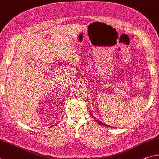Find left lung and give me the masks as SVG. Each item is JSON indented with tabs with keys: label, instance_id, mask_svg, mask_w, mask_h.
<instances>
[{
	"label": "left lung",
	"instance_id": "obj_1",
	"mask_svg": "<svg viewBox=\"0 0 159 159\" xmlns=\"http://www.w3.org/2000/svg\"><path fill=\"white\" fill-rule=\"evenodd\" d=\"M95 121H97V123H98V124H99L100 125H102V126H108V127H112V126H108V125H107V124H103V123H102V122H101V121H98V120H96V119H95Z\"/></svg>",
	"mask_w": 159,
	"mask_h": 159
}]
</instances>
